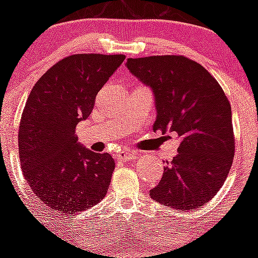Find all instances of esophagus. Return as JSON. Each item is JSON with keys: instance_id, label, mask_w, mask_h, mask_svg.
<instances>
[{"instance_id": "esophagus-1", "label": "esophagus", "mask_w": 258, "mask_h": 258, "mask_svg": "<svg viewBox=\"0 0 258 258\" xmlns=\"http://www.w3.org/2000/svg\"><path fill=\"white\" fill-rule=\"evenodd\" d=\"M134 157H137V152L129 151V150L120 152V154L117 155L118 160H129V159H134Z\"/></svg>"}]
</instances>
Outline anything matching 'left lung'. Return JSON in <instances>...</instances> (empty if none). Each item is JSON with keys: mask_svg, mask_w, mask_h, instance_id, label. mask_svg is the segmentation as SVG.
<instances>
[{"mask_svg": "<svg viewBox=\"0 0 258 258\" xmlns=\"http://www.w3.org/2000/svg\"><path fill=\"white\" fill-rule=\"evenodd\" d=\"M126 67L154 93V131L179 140L150 197L170 208L195 211L222 187L234 160L231 106L206 68L181 55L129 58Z\"/></svg>", "mask_w": 258, "mask_h": 258, "instance_id": "obj_1", "label": "left lung"}]
</instances>
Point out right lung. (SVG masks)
Masks as SVG:
<instances>
[{
  "label": "right lung",
  "mask_w": 258,
  "mask_h": 258,
  "mask_svg": "<svg viewBox=\"0 0 258 258\" xmlns=\"http://www.w3.org/2000/svg\"><path fill=\"white\" fill-rule=\"evenodd\" d=\"M124 59L67 56L40 77L27 99L18 137L23 174L40 202L63 216L90 209L106 197L115 160L83 147L75 132Z\"/></svg>",
  "instance_id": "add662e5"
}]
</instances>
